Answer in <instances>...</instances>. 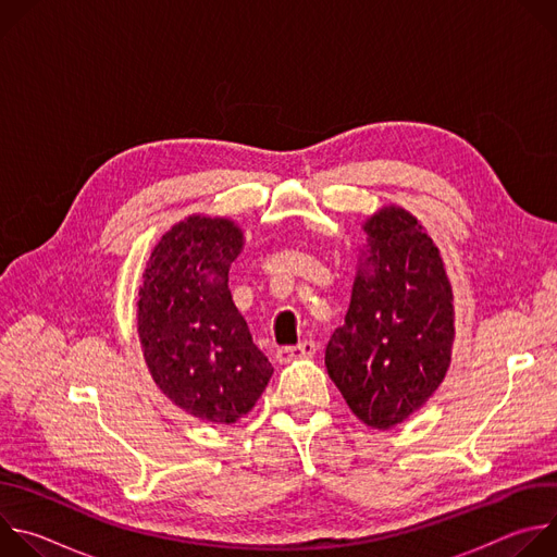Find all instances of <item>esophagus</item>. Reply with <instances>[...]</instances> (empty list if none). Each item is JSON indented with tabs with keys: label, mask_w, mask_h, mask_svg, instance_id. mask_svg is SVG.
<instances>
[{
	"label": "esophagus",
	"mask_w": 557,
	"mask_h": 557,
	"mask_svg": "<svg viewBox=\"0 0 557 557\" xmlns=\"http://www.w3.org/2000/svg\"><path fill=\"white\" fill-rule=\"evenodd\" d=\"M314 350H317V346H314V342H310V339H306V342H299L297 346H286V348H280L277 350V361H290V359H306V357H312L314 355Z\"/></svg>",
	"instance_id": "34e87169"
}]
</instances>
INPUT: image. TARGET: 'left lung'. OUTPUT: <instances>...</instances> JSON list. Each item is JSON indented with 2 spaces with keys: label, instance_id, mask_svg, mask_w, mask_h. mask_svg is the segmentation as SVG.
Returning a JSON list of instances; mask_svg holds the SVG:
<instances>
[{
  "label": "left lung",
  "instance_id": "obj_1",
  "mask_svg": "<svg viewBox=\"0 0 557 557\" xmlns=\"http://www.w3.org/2000/svg\"><path fill=\"white\" fill-rule=\"evenodd\" d=\"M363 231L368 256L346 322L326 346V368L359 421L389 430L423 408L445 379L454 295L436 245L410 211L383 207Z\"/></svg>",
  "mask_w": 557,
  "mask_h": 557
}]
</instances>
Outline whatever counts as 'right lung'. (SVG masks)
<instances>
[{
  "label": "right lung",
  "instance_id": "add662e5",
  "mask_svg": "<svg viewBox=\"0 0 557 557\" xmlns=\"http://www.w3.org/2000/svg\"><path fill=\"white\" fill-rule=\"evenodd\" d=\"M243 245L233 220L189 215L158 240L138 290V337L156 385L218 425L249 414L273 374L228 290Z\"/></svg>",
  "mask_w": 557,
  "mask_h": 557
}]
</instances>
